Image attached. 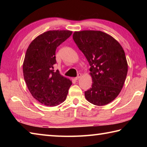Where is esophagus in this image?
<instances>
[{
	"instance_id": "34e87169",
	"label": "esophagus",
	"mask_w": 147,
	"mask_h": 147,
	"mask_svg": "<svg viewBox=\"0 0 147 147\" xmlns=\"http://www.w3.org/2000/svg\"><path fill=\"white\" fill-rule=\"evenodd\" d=\"M81 76H82V74H80V73H79L78 74V76L76 77V78H74V80H79L80 78H81Z\"/></svg>"
}]
</instances>
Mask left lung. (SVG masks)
I'll return each instance as SVG.
<instances>
[{"mask_svg": "<svg viewBox=\"0 0 147 147\" xmlns=\"http://www.w3.org/2000/svg\"><path fill=\"white\" fill-rule=\"evenodd\" d=\"M73 38L90 65L93 83L85 92V98L95 105L108 104L119 94L126 78L127 63L123 47L100 31L76 32Z\"/></svg>", "mask_w": 147, "mask_h": 147, "instance_id": "1", "label": "left lung"}]
</instances>
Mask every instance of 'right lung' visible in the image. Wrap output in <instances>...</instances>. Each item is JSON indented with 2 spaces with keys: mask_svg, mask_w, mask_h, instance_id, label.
<instances>
[{
  "mask_svg": "<svg viewBox=\"0 0 147 147\" xmlns=\"http://www.w3.org/2000/svg\"><path fill=\"white\" fill-rule=\"evenodd\" d=\"M72 34L68 30L48 31L37 36L28 48L23 75L31 94L41 104L56 106L67 97L72 82L54 70L55 51Z\"/></svg>",
  "mask_w": 147,
  "mask_h": 147,
  "instance_id": "1",
  "label": "right lung"
}]
</instances>
